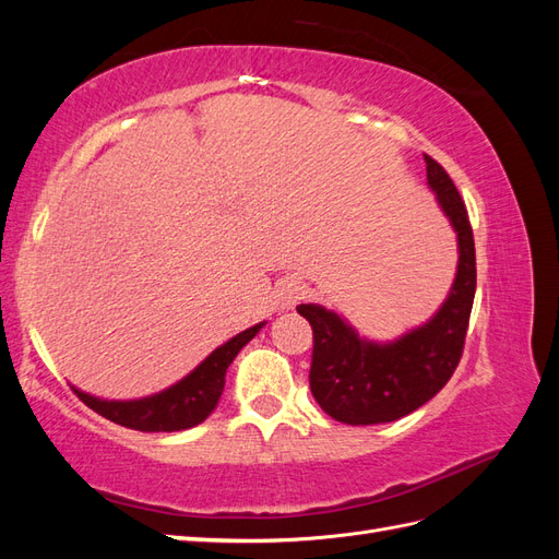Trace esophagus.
Here are the masks:
<instances>
[{
  "mask_svg": "<svg viewBox=\"0 0 559 559\" xmlns=\"http://www.w3.org/2000/svg\"><path fill=\"white\" fill-rule=\"evenodd\" d=\"M296 300H298V289H294V286H292V289H286V292L282 294V306H284V308H292Z\"/></svg>",
  "mask_w": 559,
  "mask_h": 559,
  "instance_id": "34e87169",
  "label": "esophagus"
}]
</instances>
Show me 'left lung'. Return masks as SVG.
<instances>
[{"mask_svg":"<svg viewBox=\"0 0 559 559\" xmlns=\"http://www.w3.org/2000/svg\"><path fill=\"white\" fill-rule=\"evenodd\" d=\"M427 179L460 240L452 292L438 314L389 345L368 343L335 312L298 306L312 326L310 389L321 411L345 425H380L417 411L452 378L462 359L476 296V245L464 200L441 163L425 154Z\"/></svg>","mask_w":559,"mask_h":559,"instance_id":"8db88e82","label":"left lung"}]
</instances>
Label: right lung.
<instances>
[{"mask_svg": "<svg viewBox=\"0 0 559 559\" xmlns=\"http://www.w3.org/2000/svg\"><path fill=\"white\" fill-rule=\"evenodd\" d=\"M263 324L238 333L226 345L214 349L191 376H186L165 392L140 401H103L79 392L74 394L97 415L107 417L114 425L134 431H181L191 429L216 408L218 396L224 392L226 370L238 357V352L261 331Z\"/></svg>", "mask_w": 559, "mask_h": 559, "instance_id": "1", "label": "right lung"}]
</instances>
